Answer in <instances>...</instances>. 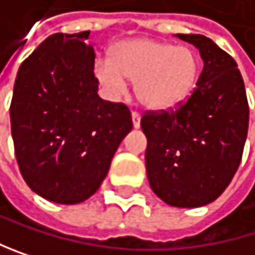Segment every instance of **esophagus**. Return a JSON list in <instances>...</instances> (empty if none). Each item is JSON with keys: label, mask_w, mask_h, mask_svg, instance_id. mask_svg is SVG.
Returning a JSON list of instances; mask_svg holds the SVG:
<instances>
[{"label": "esophagus", "mask_w": 255, "mask_h": 255, "mask_svg": "<svg viewBox=\"0 0 255 255\" xmlns=\"http://www.w3.org/2000/svg\"><path fill=\"white\" fill-rule=\"evenodd\" d=\"M139 120H141V117H139V112L132 111V123H133V128H139Z\"/></svg>", "instance_id": "obj_1"}]
</instances>
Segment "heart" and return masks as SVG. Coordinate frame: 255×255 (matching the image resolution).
<instances>
[{
  "mask_svg": "<svg viewBox=\"0 0 255 255\" xmlns=\"http://www.w3.org/2000/svg\"><path fill=\"white\" fill-rule=\"evenodd\" d=\"M199 59L188 47H175L150 37L122 41L111 50V59L94 63L97 80L112 94L126 91L135 80L138 100L146 108L162 111L179 105L193 91Z\"/></svg>",
  "mask_w": 255,
  "mask_h": 255,
  "instance_id": "obj_1",
  "label": "heart"
}]
</instances>
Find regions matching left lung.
Wrapping results in <instances>:
<instances>
[{"instance_id": "obj_1", "label": "left lung", "mask_w": 255, "mask_h": 255, "mask_svg": "<svg viewBox=\"0 0 255 255\" xmlns=\"http://www.w3.org/2000/svg\"><path fill=\"white\" fill-rule=\"evenodd\" d=\"M199 48L204 70L187 100L146 111V172L165 204L193 208L218 199L231 182L248 135L250 106L236 60L210 37L176 34Z\"/></svg>"}]
</instances>
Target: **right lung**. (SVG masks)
Returning a JSON list of instances; mask_svg holds the SVG:
<instances>
[{
    "mask_svg": "<svg viewBox=\"0 0 255 255\" xmlns=\"http://www.w3.org/2000/svg\"><path fill=\"white\" fill-rule=\"evenodd\" d=\"M90 31L54 33L18 70L10 103L15 155L27 185L56 204L93 196L132 129L125 103L102 100Z\"/></svg>",
    "mask_w": 255,
    "mask_h": 255,
    "instance_id": "1",
    "label": "right lung"
}]
</instances>
